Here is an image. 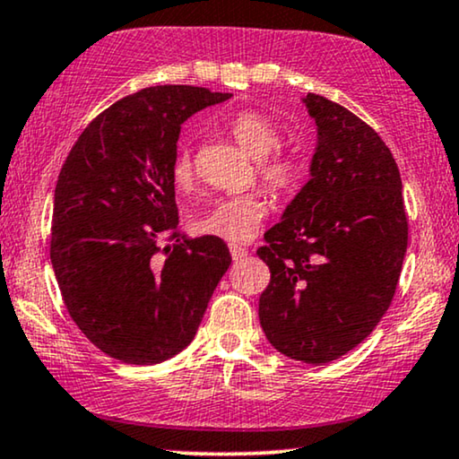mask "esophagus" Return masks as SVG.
Segmentation results:
<instances>
[{
	"label": "esophagus",
	"mask_w": 459,
	"mask_h": 459,
	"mask_svg": "<svg viewBox=\"0 0 459 459\" xmlns=\"http://www.w3.org/2000/svg\"><path fill=\"white\" fill-rule=\"evenodd\" d=\"M229 249H230V255H233L235 262H239V260H243L247 255V249L241 247V246H237V243H230Z\"/></svg>",
	"instance_id": "obj_1"
}]
</instances>
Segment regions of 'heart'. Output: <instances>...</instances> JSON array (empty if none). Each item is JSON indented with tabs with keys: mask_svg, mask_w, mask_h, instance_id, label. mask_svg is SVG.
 Returning <instances> with one entry per match:
<instances>
[{
	"mask_svg": "<svg viewBox=\"0 0 459 459\" xmlns=\"http://www.w3.org/2000/svg\"><path fill=\"white\" fill-rule=\"evenodd\" d=\"M230 136L249 157L258 159V176L274 193H283L296 185L300 174V163L290 152L277 149L281 134L266 115L258 111H241L229 121ZM172 178L178 188H188L195 180V166L191 151L180 149L176 155ZM266 216V201L258 193L237 195L213 201L210 210L193 220V230L197 235L216 237L222 241L243 243L249 241L260 229Z\"/></svg>",
	"mask_w": 459,
	"mask_h": 459,
	"instance_id": "1",
	"label": "heart"
}]
</instances>
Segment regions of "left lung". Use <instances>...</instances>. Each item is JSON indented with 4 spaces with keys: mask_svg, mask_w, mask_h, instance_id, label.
Here are the masks:
<instances>
[{
    "mask_svg": "<svg viewBox=\"0 0 459 459\" xmlns=\"http://www.w3.org/2000/svg\"><path fill=\"white\" fill-rule=\"evenodd\" d=\"M302 102L316 144L308 182L258 249L271 268L258 316L281 354L319 365L361 344L388 310L407 252V216L384 140L338 102L319 94Z\"/></svg>",
    "mask_w": 459,
    "mask_h": 459,
    "instance_id": "1",
    "label": "left lung"
}]
</instances>
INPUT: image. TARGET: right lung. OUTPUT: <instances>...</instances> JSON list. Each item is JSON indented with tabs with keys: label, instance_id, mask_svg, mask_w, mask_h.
<instances>
[{
	"label": "right lung",
	"instance_id": "obj_1",
	"mask_svg": "<svg viewBox=\"0 0 459 459\" xmlns=\"http://www.w3.org/2000/svg\"><path fill=\"white\" fill-rule=\"evenodd\" d=\"M229 98L193 85L140 90L98 115L60 169L54 274L71 319L121 363L185 351L230 264L222 239L176 230L172 178L180 126Z\"/></svg>",
	"mask_w": 459,
	"mask_h": 459
}]
</instances>
